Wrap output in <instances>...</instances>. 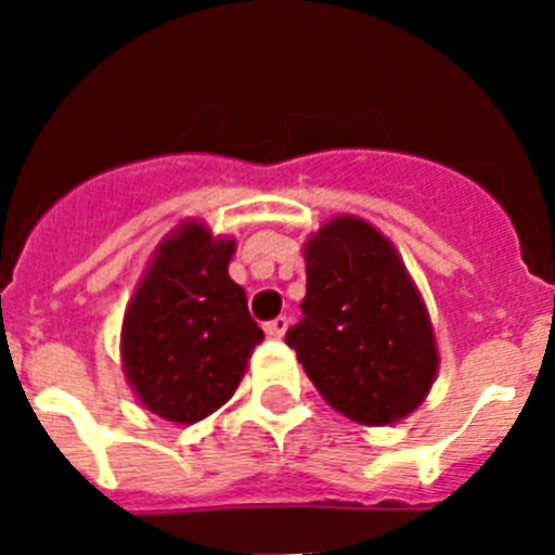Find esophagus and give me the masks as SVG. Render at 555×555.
I'll use <instances>...</instances> for the list:
<instances>
[{
  "label": "esophagus",
  "mask_w": 555,
  "mask_h": 555,
  "mask_svg": "<svg viewBox=\"0 0 555 555\" xmlns=\"http://www.w3.org/2000/svg\"><path fill=\"white\" fill-rule=\"evenodd\" d=\"M263 331H267V336H272V338H283V333L288 331V320L286 317H278V320L267 322V325H263Z\"/></svg>",
  "instance_id": "obj_1"
}]
</instances>
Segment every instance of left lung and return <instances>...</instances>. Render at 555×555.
I'll return each mask as SVG.
<instances>
[{
    "label": "left lung",
    "instance_id": "obj_1",
    "mask_svg": "<svg viewBox=\"0 0 555 555\" xmlns=\"http://www.w3.org/2000/svg\"><path fill=\"white\" fill-rule=\"evenodd\" d=\"M300 308L286 345L338 414L391 425L428 397L439 370L428 308L370 222L336 217L308 238Z\"/></svg>",
    "mask_w": 555,
    "mask_h": 555
}]
</instances>
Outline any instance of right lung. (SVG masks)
Listing matches in <instances>:
<instances>
[{"mask_svg": "<svg viewBox=\"0 0 555 555\" xmlns=\"http://www.w3.org/2000/svg\"><path fill=\"white\" fill-rule=\"evenodd\" d=\"M233 238L180 224L155 249L121 322V364L141 405L191 425L224 405L242 384L263 331L247 294L230 281Z\"/></svg>", "mask_w": 555, "mask_h": 555, "instance_id": "add662e5", "label": "right lung"}]
</instances>
